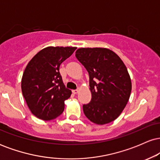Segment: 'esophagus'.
Here are the masks:
<instances>
[{
  "label": "esophagus",
  "mask_w": 160,
  "mask_h": 160,
  "mask_svg": "<svg viewBox=\"0 0 160 160\" xmlns=\"http://www.w3.org/2000/svg\"><path fill=\"white\" fill-rule=\"evenodd\" d=\"M72 92H73V93H74V94H77V93H78L79 92V89H74V90H73Z\"/></svg>",
  "instance_id": "obj_1"
}]
</instances>
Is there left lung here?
<instances>
[{"label": "left lung", "mask_w": 160, "mask_h": 160, "mask_svg": "<svg viewBox=\"0 0 160 160\" xmlns=\"http://www.w3.org/2000/svg\"><path fill=\"white\" fill-rule=\"evenodd\" d=\"M76 58L89 75L92 99L83 104L84 114L98 125L115 120L127 104L132 82L123 62L106 48H80Z\"/></svg>", "instance_id": "left-lung-1"}]
</instances>
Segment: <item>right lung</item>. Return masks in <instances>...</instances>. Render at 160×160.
<instances>
[{"mask_svg": "<svg viewBox=\"0 0 160 160\" xmlns=\"http://www.w3.org/2000/svg\"><path fill=\"white\" fill-rule=\"evenodd\" d=\"M76 49L46 47L37 53L25 68L22 92L31 112L40 120H53L64 111L65 101L70 98L71 91L64 85L59 67Z\"/></svg>", "mask_w": 160, "mask_h": 160, "instance_id": "obj_1", "label": "right lung"}]
</instances>
